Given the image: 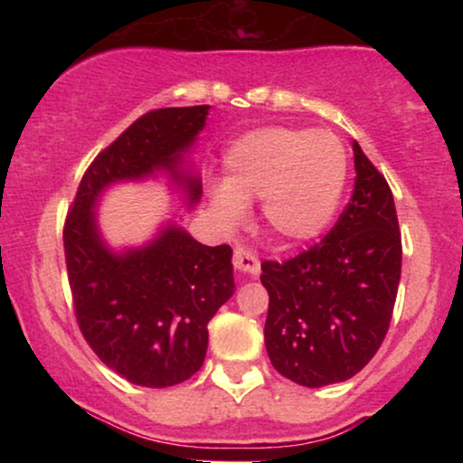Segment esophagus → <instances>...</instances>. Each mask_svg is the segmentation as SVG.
<instances>
[{
	"label": "esophagus",
	"mask_w": 463,
	"mask_h": 463,
	"mask_svg": "<svg viewBox=\"0 0 463 463\" xmlns=\"http://www.w3.org/2000/svg\"><path fill=\"white\" fill-rule=\"evenodd\" d=\"M232 265H235L239 272L248 276H259V272H261V263H259V259L246 248L235 250V254H232Z\"/></svg>",
	"instance_id": "esophagus-1"
}]
</instances>
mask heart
I'll use <instances>...</instances> for the list:
<instances>
[{
	"label": "heart",
	"instance_id": "obj_1",
	"mask_svg": "<svg viewBox=\"0 0 463 463\" xmlns=\"http://www.w3.org/2000/svg\"><path fill=\"white\" fill-rule=\"evenodd\" d=\"M226 178L211 194L217 217L235 228L246 204L261 200V220L276 241L300 246L331 224L344 184L346 152L328 132L287 126L250 130L231 143Z\"/></svg>",
	"mask_w": 463,
	"mask_h": 463
}]
</instances>
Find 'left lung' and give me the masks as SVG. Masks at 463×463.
Listing matches in <instances>:
<instances>
[{"label": "left lung", "instance_id": "obj_1", "mask_svg": "<svg viewBox=\"0 0 463 463\" xmlns=\"http://www.w3.org/2000/svg\"><path fill=\"white\" fill-rule=\"evenodd\" d=\"M353 152V198L331 232L289 261L261 263L265 348L276 372L305 387L365 368L390 328L401 280L394 195L357 141Z\"/></svg>", "mask_w": 463, "mask_h": 463}]
</instances>
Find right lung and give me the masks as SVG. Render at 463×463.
Returning <instances> with one entry per match:
<instances>
[{"label":"right lung","mask_w":463,"mask_h":463,"mask_svg":"<svg viewBox=\"0 0 463 463\" xmlns=\"http://www.w3.org/2000/svg\"><path fill=\"white\" fill-rule=\"evenodd\" d=\"M209 106L150 110L95 156L69 211L62 241L73 311L93 353L143 387L178 385L204 364L206 324L235 291L231 246H202L176 224L115 252L98 228L99 195L121 180L167 172L189 204L202 180L184 167Z\"/></svg>","instance_id":"obj_1"}]
</instances>
